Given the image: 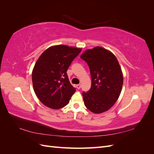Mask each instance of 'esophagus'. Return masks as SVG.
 <instances>
[{
    "label": "esophagus",
    "instance_id": "1",
    "mask_svg": "<svg viewBox=\"0 0 154 154\" xmlns=\"http://www.w3.org/2000/svg\"><path fill=\"white\" fill-rule=\"evenodd\" d=\"M76 87H77L78 89H80V88L82 87V85H81V84H78V85H76Z\"/></svg>",
    "mask_w": 154,
    "mask_h": 154
}]
</instances>
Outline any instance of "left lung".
<instances>
[{
    "mask_svg": "<svg viewBox=\"0 0 154 154\" xmlns=\"http://www.w3.org/2000/svg\"><path fill=\"white\" fill-rule=\"evenodd\" d=\"M80 58L88 64L91 75V87L82 94L85 106L96 114L108 110L118 100L123 87V73L117 58L99 46L86 50Z\"/></svg>",
    "mask_w": 154,
    "mask_h": 154,
    "instance_id": "8db88e82",
    "label": "left lung"
}]
</instances>
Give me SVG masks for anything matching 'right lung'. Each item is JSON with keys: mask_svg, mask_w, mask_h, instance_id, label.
I'll return each instance as SVG.
<instances>
[{"mask_svg": "<svg viewBox=\"0 0 154 154\" xmlns=\"http://www.w3.org/2000/svg\"><path fill=\"white\" fill-rule=\"evenodd\" d=\"M81 51L65 45L51 46L36 61L32 72V86L46 106L59 109L69 103L76 88L70 83L67 71Z\"/></svg>", "mask_w": 154, "mask_h": 154, "instance_id": "right-lung-1", "label": "right lung"}]
</instances>
